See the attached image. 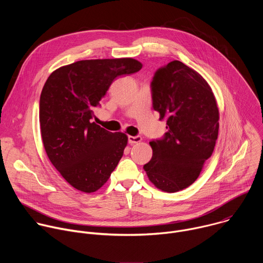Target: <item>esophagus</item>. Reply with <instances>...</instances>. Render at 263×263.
<instances>
[{
	"label": "esophagus",
	"mask_w": 263,
	"mask_h": 263,
	"mask_svg": "<svg viewBox=\"0 0 263 263\" xmlns=\"http://www.w3.org/2000/svg\"><path fill=\"white\" fill-rule=\"evenodd\" d=\"M128 141H129V143H131V144L138 143V142L141 141V137H140V136H129V137H128Z\"/></svg>",
	"instance_id": "1"
}]
</instances>
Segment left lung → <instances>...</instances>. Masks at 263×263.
Here are the masks:
<instances>
[{
    "label": "left lung",
    "mask_w": 263,
    "mask_h": 263,
    "mask_svg": "<svg viewBox=\"0 0 263 263\" xmlns=\"http://www.w3.org/2000/svg\"><path fill=\"white\" fill-rule=\"evenodd\" d=\"M153 108L166 121L162 139L149 141L152 159L143 168L157 189L176 193L192 185L212 155L219 114L211 87L181 61L159 68L151 83Z\"/></svg>",
    "instance_id": "left-lung-1"
}]
</instances>
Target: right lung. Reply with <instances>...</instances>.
<instances>
[{
    "label": "right lung",
    "mask_w": 263,
    "mask_h": 263,
    "mask_svg": "<svg viewBox=\"0 0 263 263\" xmlns=\"http://www.w3.org/2000/svg\"><path fill=\"white\" fill-rule=\"evenodd\" d=\"M133 58L81 60L54 70L40 100V123L46 153L73 189L93 193L107 182L128 143L92 122L95 109L111 83L138 71Z\"/></svg>",
    "instance_id": "obj_1"
}]
</instances>
